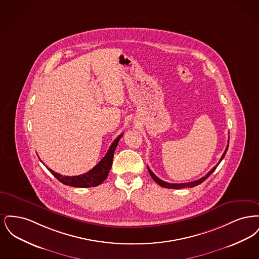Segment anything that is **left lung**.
Returning <instances> with one entry per match:
<instances>
[{"label": "left lung", "mask_w": 259, "mask_h": 259, "mask_svg": "<svg viewBox=\"0 0 259 259\" xmlns=\"http://www.w3.org/2000/svg\"><path fill=\"white\" fill-rule=\"evenodd\" d=\"M228 146H229V139H228V145H227V147L225 148V150H224V152H223V154H222V158H221V160L220 162L209 171L206 176H204L203 178H201V179H199L197 181H194V182H190V183H183V184H170V183H166V182H164V181H162L160 180L158 177H156L152 171L149 169L148 167V172L150 174V176H151V178L155 181V183H157L158 185L162 186V187H165V188H172V189H182V188H185V187H194V186H196V185H200V184H202L204 181H206L208 178H209V176L212 174V172H214V170L217 169V167L219 166V164L222 162V159L224 158V156H225V154H226V151H227V149H228Z\"/></svg>", "instance_id": "1"}]
</instances>
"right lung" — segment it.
<instances>
[{"label":"right lung","mask_w":259,"mask_h":259,"mask_svg":"<svg viewBox=\"0 0 259 259\" xmlns=\"http://www.w3.org/2000/svg\"><path fill=\"white\" fill-rule=\"evenodd\" d=\"M122 136L123 134H120L113 141L107 154L101 159V161L93 169H91L90 171H88L85 174H82L79 176L69 177V176H62L58 172L52 171L51 169H49V168L48 169L59 182H61L62 184H64V185H70V186H74V187H82V188L83 187H94V186L101 185L107 179V177L110 172L111 165H112L114 150L117 147V144Z\"/></svg>","instance_id":"1"}]
</instances>
